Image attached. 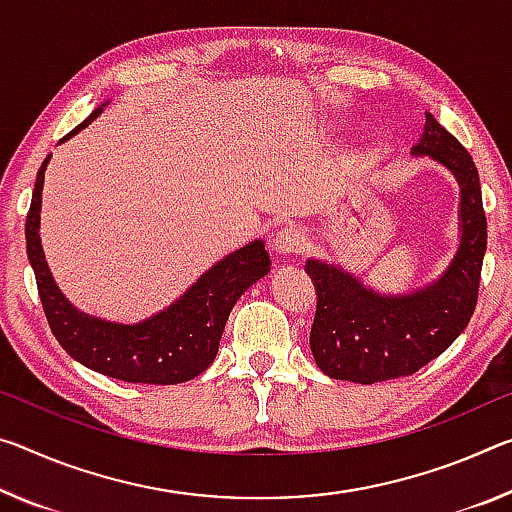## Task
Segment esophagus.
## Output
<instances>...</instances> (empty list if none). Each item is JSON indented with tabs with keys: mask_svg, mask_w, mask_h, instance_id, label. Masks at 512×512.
Here are the masks:
<instances>
[{
	"mask_svg": "<svg viewBox=\"0 0 512 512\" xmlns=\"http://www.w3.org/2000/svg\"><path fill=\"white\" fill-rule=\"evenodd\" d=\"M271 246L278 255H298L307 248V237L300 227L287 225V227H280V230L275 232Z\"/></svg>",
	"mask_w": 512,
	"mask_h": 512,
	"instance_id": "1",
	"label": "esophagus"
}]
</instances>
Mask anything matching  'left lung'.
I'll return each mask as SVG.
<instances>
[{
    "instance_id": "8db88e82",
    "label": "left lung",
    "mask_w": 512,
    "mask_h": 512,
    "mask_svg": "<svg viewBox=\"0 0 512 512\" xmlns=\"http://www.w3.org/2000/svg\"><path fill=\"white\" fill-rule=\"evenodd\" d=\"M412 154L440 161L460 184L458 253L440 278L403 296L378 294L335 264L307 259L316 289L310 348L316 367L335 380L371 385L412 376L456 342L474 314L488 221L472 154L431 113Z\"/></svg>"
}]
</instances>
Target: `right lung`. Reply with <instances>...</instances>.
Returning <instances> with one entry per match:
<instances>
[{
	"label": "right lung",
	"mask_w": 512,
	"mask_h": 512,
	"mask_svg": "<svg viewBox=\"0 0 512 512\" xmlns=\"http://www.w3.org/2000/svg\"><path fill=\"white\" fill-rule=\"evenodd\" d=\"M102 107H97L59 143L91 125L102 113ZM47 164L50 157L38 168L24 234H27V255L36 273L40 303L56 342L84 367L125 383L175 385L200 376L216 358L218 342L234 303L243 291L271 271V257L264 243L255 239L248 246L225 255L221 262L202 273L173 305L152 314L150 319L139 323L97 319L79 312L61 294L45 262L38 230Z\"/></svg>",
	"instance_id": "obj_1"
}]
</instances>
